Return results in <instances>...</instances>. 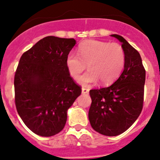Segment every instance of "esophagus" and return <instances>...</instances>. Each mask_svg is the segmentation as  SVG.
I'll return each mask as SVG.
<instances>
[{"label": "esophagus", "instance_id": "obj_1", "mask_svg": "<svg viewBox=\"0 0 160 160\" xmlns=\"http://www.w3.org/2000/svg\"><path fill=\"white\" fill-rule=\"evenodd\" d=\"M89 93V89L87 88H82V93Z\"/></svg>", "mask_w": 160, "mask_h": 160}]
</instances>
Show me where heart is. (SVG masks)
<instances>
[{"mask_svg":"<svg viewBox=\"0 0 160 160\" xmlns=\"http://www.w3.org/2000/svg\"><path fill=\"white\" fill-rule=\"evenodd\" d=\"M78 53L80 56L73 52L69 53L66 66L71 77L77 79L88 65L89 70L77 80L83 87L98 80L102 84L112 83L118 77L125 66V52L118 43L89 40L79 46Z\"/></svg>","mask_w":160,"mask_h":160,"instance_id":"b5f03b06","label":"heart"}]
</instances>
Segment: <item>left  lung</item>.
<instances>
[{
  "mask_svg": "<svg viewBox=\"0 0 160 160\" xmlns=\"http://www.w3.org/2000/svg\"><path fill=\"white\" fill-rule=\"evenodd\" d=\"M125 56L123 72L108 88L90 90L92 103L88 118L96 132L116 136L129 128L141 114L146 70L139 52L118 35Z\"/></svg>",
  "mask_w": 160,
  "mask_h": 160,
  "instance_id": "obj_1",
  "label": "left lung"
}]
</instances>
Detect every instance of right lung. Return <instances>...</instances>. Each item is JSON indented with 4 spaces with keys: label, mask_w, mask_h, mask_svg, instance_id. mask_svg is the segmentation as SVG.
<instances>
[{
    "label": "right lung",
    "mask_w": 160,
    "mask_h": 160,
    "mask_svg": "<svg viewBox=\"0 0 160 160\" xmlns=\"http://www.w3.org/2000/svg\"><path fill=\"white\" fill-rule=\"evenodd\" d=\"M76 43L74 38L45 37L19 60L14 82L16 108L25 125L40 136L63 129L67 111L81 93L66 66Z\"/></svg>",
    "instance_id": "right-lung-1"
}]
</instances>
